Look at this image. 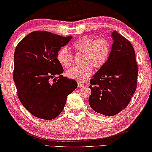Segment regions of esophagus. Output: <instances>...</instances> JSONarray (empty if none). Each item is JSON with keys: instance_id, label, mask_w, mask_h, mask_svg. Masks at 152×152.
<instances>
[{"instance_id": "obj_1", "label": "esophagus", "mask_w": 152, "mask_h": 152, "mask_svg": "<svg viewBox=\"0 0 152 152\" xmlns=\"http://www.w3.org/2000/svg\"><path fill=\"white\" fill-rule=\"evenodd\" d=\"M84 84H83V83H80V82H79L78 83V86H77V87L79 88H82V87H84Z\"/></svg>"}]
</instances>
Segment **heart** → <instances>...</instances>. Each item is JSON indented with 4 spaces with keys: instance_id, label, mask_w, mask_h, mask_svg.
I'll return each instance as SVG.
<instances>
[{
    "instance_id": "heart-1",
    "label": "heart",
    "mask_w": 152,
    "mask_h": 152,
    "mask_svg": "<svg viewBox=\"0 0 152 152\" xmlns=\"http://www.w3.org/2000/svg\"><path fill=\"white\" fill-rule=\"evenodd\" d=\"M72 48L76 53L83 54L81 66H73L66 71L69 78L82 82L92 74L93 66L102 69L107 63L111 52L110 42L104 38L95 39L82 36L75 41ZM56 59L60 64L68 67L73 63V56L66 47H62L57 52Z\"/></svg>"
}]
</instances>
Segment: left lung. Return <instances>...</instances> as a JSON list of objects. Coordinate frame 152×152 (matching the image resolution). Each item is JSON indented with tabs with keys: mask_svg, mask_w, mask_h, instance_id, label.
I'll return each mask as SVG.
<instances>
[{
	"mask_svg": "<svg viewBox=\"0 0 152 152\" xmlns=\"http://www.w3.org/2000/svg\"><path fill=\"white\" fill-rule=\"evenodd\" d=\"M113 44L107 63L90 80L89 106L107 116L123 110L137 88L138 66L132 44L117 31L112 33Z\"/></svg>",
	"mask_w": 152,
	"mask_h": 152,
	"instance_id": "left-lung-1",
	"label": "left lung"
}]
</instances>
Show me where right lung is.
<instances>
[{
	"instance_id": "1",
	"label": "right lung",
	"mask_w": 152,
	"mask_h": 152,
	"mask_svg": "<svg viewBox=\"0 0 152 152\" xmlns=\"http://www.w3.org/2000/svg\"><path fill=\"white\" fill-rule=\"evenodd\" d=\"M71 38L35 31L16 46L13 80L17 96L27 110L39 118L57 117L67 96L77 88L75 80L62 75L63 68L56 59L57 52Z\"/></svg>"
}]
</instances>
